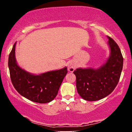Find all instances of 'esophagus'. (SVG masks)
Here are the masks:
<instances>
[{
	"label": "esophagus",
	"mask_w": 132,
	"mask_h": 132,
	"mask_svg": "<svg viewBox=\"0 0 132 132\" xmlns=\"http://www.w3.org/2000/svg\"><path fill=\"white\" fill-rule=\"evenodd\" d=\"M75 69V66L73 64H70L69 65H68V71H69L70 72H71V73L73 72Z\"/></svg>",
	"instance_id": "obj_1"
}]
</instances>
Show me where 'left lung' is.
Segmentation results:
<instances>
[{"label":"left lung","instance_id":"1","mask_svg":"<svg viewBox=\"0 0 132 132\" xmlns=\"http://www.w3.org/2000/svg\"><path fill=\"white\" fill-rule=\"evenodd\" d=\"M108 37L111 56L105 64L97 70L77 68L73 72L76 77L77 92L85 100L96 101L104 98L114 90L120 80L123 57L117 43Z\"/></svg>","mask_w":132,"mask_h":132}]
</instances>
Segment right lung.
Segmentation results:
<instances>
[{
  "label": "right lung",
  "mask_w": 132,
  "mask_h": 132,
  "mask_svg": "<svg viewBox=\"0 0 132 132\" xmlns=\"http://www.w3.org/2000/svg\"><path fill=\"white\" fill-rule=\"evenodd\" d=\"M14 44L8 58L10 78L14 87L20 94L32 102L46 103L51 102L58 93L63 79L67 73V67L33 75L18 66L15 58Z\"/></svg>",
  "instance_id": "obj_1"
}]
</instances>
